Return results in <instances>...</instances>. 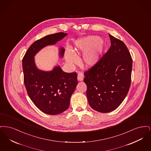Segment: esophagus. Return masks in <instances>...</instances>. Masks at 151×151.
<instances>
[{
    "mask_svg": "<svg viewBox=\"0 0 151 151\" xmlns=\"http://www.w3.org/2000/svg\"><path fill=\"white\" fill-rule=\"evenodd\" d=\"M84 79V74L83 73L79 72L78 74V81H83Z\"/></svg>",
    "mask_w": 151,
    "mask_h": 151,
    "instance_id": "34e87169",
    "label": "esophagus"
}]
</instances>
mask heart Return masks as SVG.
<instances>
[{
	"instance_id": "obj_1",
	"label": "heart",
	"mask_w": 151,
	"mask_h": 151,
	"mask_svg": "<svg viewBox=\"0 0 151 151\" xmlns=\"http://www.w3.org/2000/svg\"><path fill=\"white\" fill-rule=\"evenodd\" d=\"M104 50V42L98 36H89L80 38L75 42L73 51L66 54L67 60L70 63L76 61V54L83 52L81 62L87 67L98 63Z\"/></svg>"
}]
</instances>
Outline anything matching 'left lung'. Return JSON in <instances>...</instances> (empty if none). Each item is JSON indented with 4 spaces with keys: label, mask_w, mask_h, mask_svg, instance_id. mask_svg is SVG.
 Here are the masks:
<instances>
[{
    "label": "left lung",
    "mask_w": 151,
    "mask_h": 151,
    "mask_svg": "<svg viewBox=\"0 0 151 151\" xmlns=\"http://www.w3.org/2000/svg\"><path fill=\"white\" fill-rule=\"evenodd\" d=\"M111 46L97 63L84 73L89 105L100 113H109L124 100L131 84L132 59L122 41L109 34Z\"/></svg>",
    "instance_id": "left-lung-1"
}]
</instances>
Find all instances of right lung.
Instances as JSON below:
<instances>
[{
  "mask_svg": "<svg viewBox=\"0 0 151 151\" xmlns=\"http://www.w3.org/2000/svg\"><path fill=\"white\" fill-rule=\"evenodd\" d=\"M67 33L47 35L33 43L22 59L24 82L28 94L36 106L43 113L57 115L70 106V99L78 84L77 73L63 71L60 66L45 71L36 66L35 56L43 47L56 44ZM59 56L63 57L65 49L60 47Z\"/></svg>",
  "mask_w": 151,
  "mask_h": 151,
  "instance_id": "1",
  "label": "right lung"
}]
</instances>
